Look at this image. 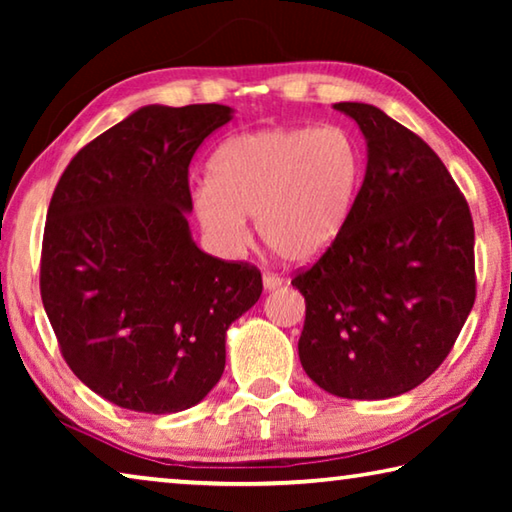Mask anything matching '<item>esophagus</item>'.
Masks as SVG:
<instances>
[{
    "label": "esophagus",
    "mask_w": 512,
    "mask_h": 512,
    "mask_svg": "<svg viewBox=\"0 0 512 512\" xmlns=\"http://www.w3.org/2000/svg\"><path fill=\"white\" fill-rule=\"evenodd\" d=\"M262 284H264V291H275V289H280V287H282L284 280H282V277L273 275V273H264V277H262Z\"/></svg>",
    "instance_id": "1"
}]
</instances>
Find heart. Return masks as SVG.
Masks as SVG:
<instances>
[{
    "mask_svg": "<svg viewBox=\"0 0 512 512\" xmlns=\"http://www.w3.org/2000/svg\"><path fill=\"white\" fill-rule=\"evenodd\" d=\"M363 155L341 126L259 128L225 140L210 160V183L194 210L221 248L246 241V216L282 262L305 264L325 253L350 221Z\"/></svg>",
    "mask_w": 512,
    "mask_h": 512,
    "instance_id": "b5f03b06",
    "label": "heart"
}]
</instances>
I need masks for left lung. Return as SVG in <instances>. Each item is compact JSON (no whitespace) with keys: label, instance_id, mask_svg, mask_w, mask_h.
Returning a JSON list of instances; mask_svg holds the SVG:
<instances>
[{"label":"left lung","instance_id":"obj_1","mask_svg":"<svg viewBox=\"0 0 512 512\" xmlns=\"http://www.w3.org/2000/svg\"><path fill=\"white\" fill-rule=\"evenodd\" d=\"M334 108L366 140V176L339 239L291 282L307 305L298 354L323 391L388 400L445 361L470 316L474 225L427 142L370 103Z\"/></svg>","mask_w":512,"mask_h":512}]
</instances>
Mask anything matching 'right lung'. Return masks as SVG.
Masks as SVG:
<instances>
[{
	"label": "right lung",
	"instance_id": "right-lung-1",
	"mask_svg": "<svg viewBox=\"0 0 512 512\" xmlns=\"http://www.w3.org/2000/svg\"><path fill=\"white\" fill-rule=\"evenodd\" d=\"M235 115L219 103L128 115L74 155L51 196L40 293L67 366L103 400L178 413L225 368V332L262 296L255 266L203 253L189 162Z\"/></svg>",
	"mask_w": 512,
	"mask_h": 512
}]
</instances>
